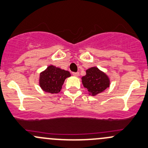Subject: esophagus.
Segmentation results:
<instances>
[{
	"instance_id": "esophagus-1",
	"label": "esophagus",
	"mask_w": 148,
	"mask_h": 148,
	"mask_svg": "<svg viewBox=\"0 0 148 148\" xmlns=\"http://www.w3.org/2000/svg\"><path fill=\"white\" fill-rule=\"evenodd\" d=\"M72 74H73V76H74V77H79V72H73Z\"/></svg>"
}]
</instances>
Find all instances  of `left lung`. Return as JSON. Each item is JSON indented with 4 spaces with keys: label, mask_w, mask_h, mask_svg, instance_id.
<instances>
[{
    "label": "left lung",
    "mask_w": 148,
    "mask_h": 148,
    "mask_svg": "<svg viewBox=\"0 0 148 148\" xmlns=\"http://www.w3.org/2000/svg\"><path fill=\"white\" fill-rule=\"evenodd\" d=\"M82 82L88 94L93 96L103 92L111 84L108 76L96 66L86 70V75L82 77Z\"/></svg>",
    "instance_id": "8db88e82"
}]
</instances>
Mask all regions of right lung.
I'll return each mask as SVG.
<instances>
[{"label": "right lung", "instance_id": "1", "mask_svg": "<svg viewBox=\"0 0 148 148\" xmlns=\"http://www.w3.org/2000/svg\"><path fill=\"white\" fill-rule=\"evenodd\" d=\"M71 77L69 71L49 65L40 72L39 85L42 90L50 94H58L62 89L65 79Z\"/></svg>", "mask_w": 148, "mask_h": 148}]
</instances>
